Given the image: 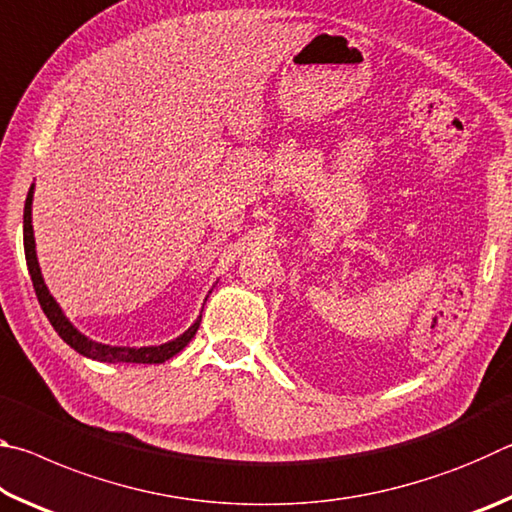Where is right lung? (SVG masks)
<instances>
[{"label": "right lung", "instance_id": "obj_1", "mask_svg": "<svg viewBox=\"0 0 512 512\" xmlns=\"http://www.w3.org/2000/svg\"><path fill=\"white\" fill-rule=\"evenodd\" d=\"M31 203H33V185L27 194V203H24V255H27L29 275H31L33 289H36L42 311H45L51 327L56 329L60 339H63L69 348H74L76 352L83 354V357L94 359V361H106V363H162L171 359L173 354H178L189 341L194 339V334L198 332V325H201V316H198L196 323L189 327L185 334H180L178 339H173L164 345H151V348H115V345H103L88 339V336H83L79 329L65 318L63 309L58 307V302L49 293L45 280H42L40 264L36 257V239H33Z\"/></svg>", "mask_w": 512, "mask_h": 512}]
</instances>
